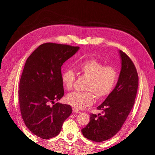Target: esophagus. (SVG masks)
Masks as SVG:
<instances>
[{
	"label": "esophagus",
	"mask_w": 155,
	"mask_h": 155,
	"mask_svg": "<svg viewBox=\"0 0 155 155\" xmlns=\"http://www.w3.org/2000/svg\"><path fill=\"white\" fill-rule=\"evenodd\" d=\"M72 110H73V112H74V113H79L80 112V110H79L78 109H76V108H72Z\"/></svg>",
	"instance_id": "obj_1"
}]
</instances>
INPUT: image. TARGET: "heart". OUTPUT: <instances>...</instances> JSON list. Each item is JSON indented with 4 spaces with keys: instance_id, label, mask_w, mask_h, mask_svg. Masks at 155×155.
I'll return each mask as SVG.
<instances>
[{
    "instance_id": "heart-1",
    "label": "heart",
    "mask_w": 155,
    "mask_h": 155,
    "mask_svg": "<svg viewBox=\"0 0 155 155\" xmlns=\"http://www.w3.org/2000/svg\"><path fill=\"white\" fill-rule=\"evenodd\" d=\"M78 68L83 76L88 78L85 92H74L66 97L68 104L78 109H83L92 105L94 96L98 100L107 97L114 90L118 80V72L112 66H105L100 61L91 58L79 63ZM76 79V74L71 68L65 69L61 74L63 86L72 90Z\"/></svg>"
}]
</instances>
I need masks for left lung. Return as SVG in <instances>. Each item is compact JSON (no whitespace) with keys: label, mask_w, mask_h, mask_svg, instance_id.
I'll use <instances>...</instances> for the list:
<instances>
[{"label":"left lung","mask_w":155,"mask_h":155,"mask_svg":"<svg viewBox=\"0 0 155 155\" xmlns=\"http://www.w3.org/2000/svg\"><path fill=\"white\" fill-rule=\"evenodd\" d=\"M121 68L116 85L105 100L97 107L102 111L91 114L90 121L81 129L86 138L96 142L109 140L121 129L134 104L138 87L137 69L129 56L119 51Z\"/></svg>","instance_id":"8db88e82"}]
</instances>
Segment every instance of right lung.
<instances>
[{"mask_svg": "<svg viewBox=\"0 0 155 155\" xmlns=\"http://www.w3.org/2000/svg\"><path fill=\"white\" fill-rule=\"evenodd\" d=\"M79 46L47 43L27 59L20 79L18 100L23 121L31 132L43 139L59 134L72 112L69 105L55 104L64 95L61 66Z\"/></svg>", "mask_w": 155, "mask_h": 155, "instance_id": "right-lung-1", "label": "right lung"}]
</instances>
